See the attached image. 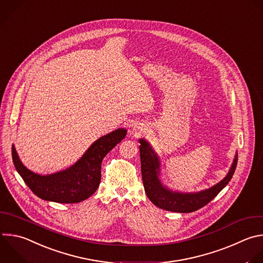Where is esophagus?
Segmentation results:
<instances>
[{"label":"esophagus","instance_id":"esophagus-1","mask_svg":"<svg viewBox=\"0 0 263 263\" xmlns=\"http://www.w3.org/2000/svg\"><path fill=\"white\" fill-rule=\"evenodd\" d=\"M133 130H135V132H136V133H137V132H138V133H140L143 129H142V127H140V126H136V125H135Z\"/></svg>","mask_w":263,"mask_h":263}]
</instances>
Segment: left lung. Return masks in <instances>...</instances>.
Segmentation results:
<instances>
[{
  "label": "left lung",
  "instance_id": "obj_1",
  "mask_svg": "<svg viewBox=\"0 0 263 263\" xmlns=\"http://www.w3.org/2000/svg\"><path fill=\"white\" fill-rule=\"evenodd\" d=\"M141 176L148 199L158 208L176 213H192L206 205L230 182L237 164V152L226 177L213 187L198 192H181L169 189L161 181V161L152 144L144 138L139 139Z\"/></svg>",
  "mask_w": 263,
  "mask_h": 263
}]
</instances>
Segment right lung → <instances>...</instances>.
<instances>
[{
    "label": "right lung",
    "mask_w": 263,
    "mask_h": 263,
    "mask_svg": "<svg viewBox=\"0 0 263 263\" xmlns=\"http://www.w3.org/2000/svg\"><path fill=\"white\" fill-rule=\"evenodd\" d=\"M127 130L119 128L94 141L70 167L50 174H39L27 168L12 144L15 169L39 198L58 203H77L92 196L101 181L103 158L125 138Z\"/></svg>",
    "instance_id": "right-lung-1"
}]
</instances>
